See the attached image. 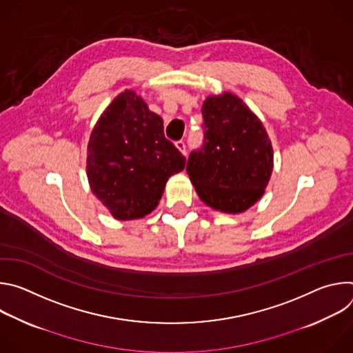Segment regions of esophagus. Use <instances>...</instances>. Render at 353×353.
I'll list each match as a JSON object with an SVG mask.
<instances>
[{
    "mask_svg": "<svg viewBox=\"0 0 353 353\" xmlns=\"http://www.w3.org/2000/svg\"><path fill=\"white\" fill-rule=\"evenodd\" d=\"M174 145H176V148L180 150L183 155H187V148H185V143L183 141H176Z\"/></svg>",
    "mask_w": 353,
    "mask_h": 353,
    "instance_id": "1",
    "label": "esophagus"
}]
</instances>
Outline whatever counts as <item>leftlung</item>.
<instances>
[{"label":"left lung","instance_id":"8db88e82","mask_svg":"<svg viewBox=\"0 0 353 353\" xmlns=\"http://www.w3.org/2000/svg\"><path fill=\"white\" fill-rule=\"evenodd\" d=\"M204 141L191 150L187 173L198 196L214 210L240 214L264 194L272 168V145L263 123L232 93L203 105Z\"/></svg>","mask_w":353,"mask_h":353}]
</instances>
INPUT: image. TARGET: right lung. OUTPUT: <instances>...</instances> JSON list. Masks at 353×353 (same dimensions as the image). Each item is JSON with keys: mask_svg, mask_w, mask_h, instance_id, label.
I'll return each instance as SVG.
<instances>
[{"mask_svg": "<svg viewBox=\"0 0 353 353\" xmlns=\"http://www.w3.org/2000/svg\"><path fill=\"white\" fill-rule=\"evenodd\" d=\"M185 158L163 132V120L132 90L119 94L96 123L86 172L93 194L120 221L143 218L162 198Z\"/></svg>", "mask_w": 353, "mask_h": 353, "instance_id": "obj_1", "label": "right lung"}]
</instances>
